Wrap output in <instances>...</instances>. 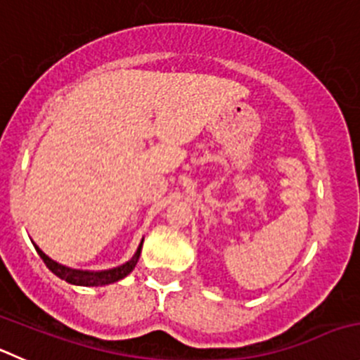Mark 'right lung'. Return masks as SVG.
Masks as SVG:
<instances>
[{"instance_id": "right-lung-1", "label": "right lung", "mask_w": 360, "mask_h": 360, "mask_svg": "<svg viewBox=\"0 0 360 360\" xmlns=\"http://www.w3.org/2000/svg\"><path fill=\"white\" fill-rule=\"evenodd\" d=\"M141 245L143 242L139 244L138 251L136 255L132 256L131 259L123 265L116 266V269L111 270H102V272H86V270H77V269H68V266L60 265L54 259H51L46 252H42V249H39L35 245L37 252L40 255V258L44 259V263L47 265V269L51 270L53 274H56L60 279H65L70 285H79V286H104V285H111V283H116V281L123 279L127 274H131L134 270L136 263H138L139 255H141Z\"/></svg>"}]
</instances>
